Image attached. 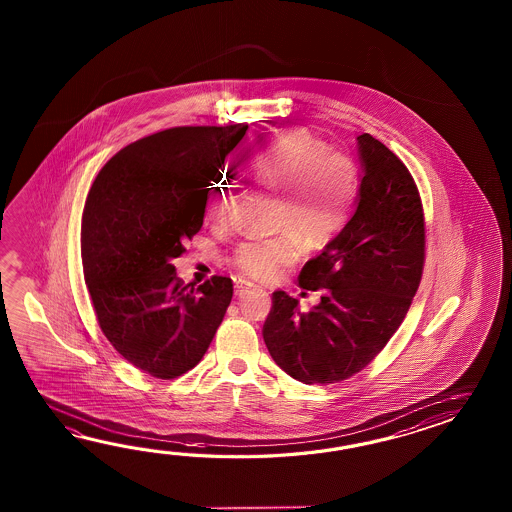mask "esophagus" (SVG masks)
Wrapping results in <instances>:
<instances>
[{
	"label": "esophagus",
	"instance_id": "34e87169",
	"mask_svg": "<svg viewBox=\"0 0 512 512\" xmlns=\"http://www.w3.org/2000/svg\"><path fill=\"white\" fill-rule=\"evenodd\" d=\"M234 287H236V294L241 296V294L245 293L247 289H251L252 285L249 282H245V280H236V285H234Z\"/></svg>",
	"mask_w": 512,
	"mask_h": 512
}]
</instances>
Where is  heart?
Masks as SVG:
<instances>
[{
    "mask_svg": "<svg viewBox=\"0 0 512 512\" xmlns=\"http://www.w3.org/2000/svg\"><path fill=\"white\" fill-rule=\"evenodd\" d=\"M249 172L265 188L283 192L282 229L296 230L307 243L320 245L344 227L359 194V170L348 155L329 152L307 131H283L252 155ZM232 186L208 188L205 212L223 219L229 212ZM300 243L293 234L249 238L232 254L241 276L256 282L274 280L298 260Z\"/></svg>",
    "mask_w": 512,
    "mask_h": 512,
    "instance_id": "b5f03b06",
    "label": "heart"
}]
</instances>
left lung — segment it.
<instances>
[{
	"instance_id": "1",
	"label": "left lung",
	"mask_w": 512,
	"mask_h": 512,
	"mask_svg": "<svg viewBox=\"0 0 512 512\" xmlns=\"http://www.w3.org/2000/svg\"><path fill=\"white\" fill-rule=\"evenodd\" d=\"M359 205L346 227L298 276L302 289L324 291L300 311L272 293L263 340L274 362L304 384L346 381L388 344L408 313L425 265V214L414 177L370 133H362Z\"/></svg>"
}]
</instances>
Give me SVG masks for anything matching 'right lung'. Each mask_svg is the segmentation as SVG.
I'll return each instance as SVG.
<instances>
[{
    "instance_id": "obj_1",
    "label": "right lung",
    "mask_w": 512,
    "mask_h": 512,
    "mask_svg": "<svg viewBox=\"0 0 512 512\" xmlns=\"http://www.w3.org/2000/svg\"><path fill=\"white\" fill-rule=\"evenodd\" d=\"M247 124L179 126L124 146L98 172L82 216V265L98 326L155 379L199 364L232 300V280L194 289L174 258L203 227L205 201Z\"/></svg>"
}]
</instances>
